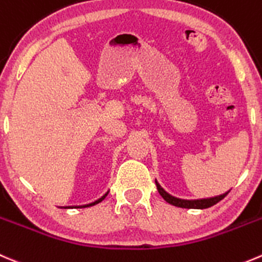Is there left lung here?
<instances>
[{
	"label": "left lung",
	"mask_w": 262,
	"mask_h": 262,
	"mask_svg": "<svg viewBox=\"0 0 262 262\" xmlns=\"http://www.w3.org/2000/svg\"><path fill=\"white\" fill-rule=\"evenodd\" d=\"M156 182V187L159 193L161 194L162 199L167 202V204L172 205V206L177 207H182V209H197V210H202V209H209V207L214 206L216 205L217 202L222 201L224 199L225 195L229 193V190H227L225 193H222V194L214 195V197H206V199H197V200H184V199H179V197H175V195L170 194L167 193L164 188L160 185V183L157 182V179H155Z\"/></svg>",
	"instance_id": "obj_1"
}]
</instances>
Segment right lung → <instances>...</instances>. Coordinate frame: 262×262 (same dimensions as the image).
Masks as SVG:
<instances>
[{
	"label": "right lung",
	"instance_id": "1",
	"mask_svg": "<svg viewBox=\"0 0 262 262\" xmlns=\"http://www.w3.org/2000/svg\"><path fill=\"white\" fill-rule=\"evenodd\" d=\"M107 194H108V190L105 193V194L102 195V197H100V199H98V200H96L95 202H91V204H87V205H79V206H62V207H61V209H84V207L95 206V205L100 204L101 201H103V200H105V197H106V195H107Z\"/></svg>",
	"mask_w": 262,
	"mask_h": 262
}]
</instances>
